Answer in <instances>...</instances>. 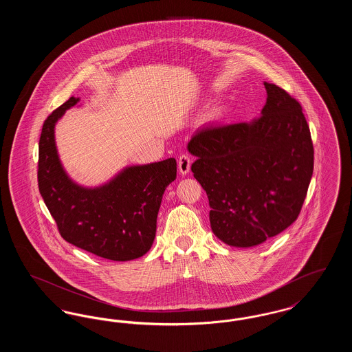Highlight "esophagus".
I'll return each instance as SVG.
<instances>
[{
  "label": "esophagus",
  "instance_id": "obj_1",
  "mask_svg": "<svg viewBox=\"0 0 352 352\" xmlns=\"http://www.w3.org/2000/svg\"><path fill=\"white\" fill-rule=\"evenodd\" d=\"M190 166H191V158H190V155H187V154L179 155V160H178L179 173H181L182 175H186V174L190 171Z\"/></svg>",
  "mask_w": 352,
  "mask_h": 352
}]
</instances>
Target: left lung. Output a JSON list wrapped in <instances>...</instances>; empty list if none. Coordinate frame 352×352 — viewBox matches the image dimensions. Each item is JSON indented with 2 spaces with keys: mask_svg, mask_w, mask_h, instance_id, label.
Returning a JSON list of instances; mask_svg holds the SVG:
<instances>
[{
  "mask_svg": "<svg viewBox=\"0 0 352 352\" xmlns=\"http://www.w3.org/2000/svg\"><path fill=\"white\" fill-rule=\"evenodd\" d=\"M261 116L208 126L190 140L195 179L210 201L215 236L232 247H253L283 232L301 212L314 168V148L301 104L264 83Z\"/></svg>",
  "mask_w": 352,
  "mask_h": 352,
  "instance_id": "obj_1",
  "label": "left lung"
}]
</instances>
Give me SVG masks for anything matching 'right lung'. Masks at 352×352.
Here are the masks:
<instances>
[{"label":"right lung","mask_w":352,"mask_h":352,"mask_svg":"<svg viewBox=\"0 0 352 352\" xmlns=\"http://www.w3.org/2000/svg\"><path fill=\"white\" fill-rule=\"evenodd\" d=\"M79 101L69 98L45 120L39 138L38 187L60 236L69 244L113 261H129L151 250L162 195L177 178L174 158L124 168L96 188L74 184L62 168L55 122Z\"/></svg>","instance_id":"1"}]
</instances>
